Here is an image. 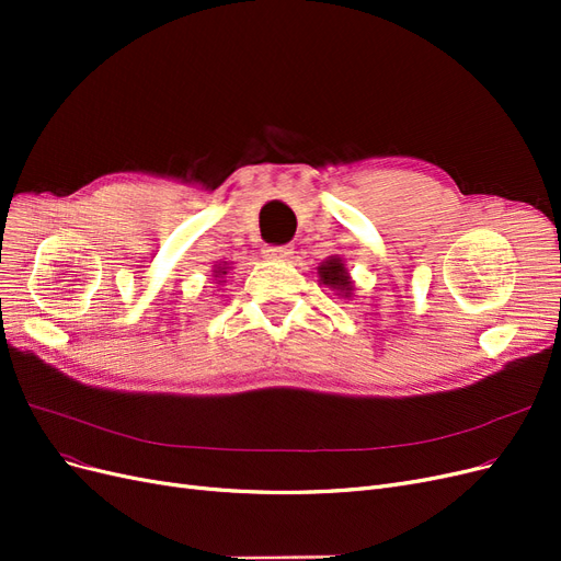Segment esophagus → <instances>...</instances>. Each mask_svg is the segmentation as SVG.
<instances>
[{
  "instance_id": "34e87169",
  "label": "esophagus",
  "mask_w": 561,
  "mask_h": 561,
  "mask_svg": "<svg viewBox=\"0 0 561 561\" xmlns=\"http://www.w3.org/2000/svg\"><path fill=\"white\" fill-rule=\"evenodd\" d=\"M290 248H287V245H268L266 250H264V254H266V257L268 260H278V262H285L287 257H290Z\"/></svg>"
}]
</instances>
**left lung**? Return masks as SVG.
I'll list each match as a JSON object with an SVG mask.
<instances>
[{"instance_id":"8db88e82","label":"left lung","mask_w":561,"mask_h":561,"mask_svg":"<svg viewBox=\"0 0 561 561\" xmlns=\"http://www.w3.org/2000/svg\"><path fill=\"white\" fill-rule=\"evenodd\" d=\"M318 276H320V283L332 287V290H336L342 297H351L353 293V280L348 276V268L346 264L342 262V257H328L325 262H322L318 266Z\"/></svg>"}]
</instances>
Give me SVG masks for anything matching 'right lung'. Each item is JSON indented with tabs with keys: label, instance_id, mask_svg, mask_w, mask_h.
I'll list each match as a JSON object with an SVG mask.
<instances>
[{
	"label": "right lung",
	"instance_id": "right-lung-1",
	"mask_svg": "<svg viewBox=\"0 0 561 561\" xmlns=\"http://www.w3.org/2000/svg\"><path fill=\"white\" fill-rule=\"evenodd\" d=\"M227 271H229L227 262H225V264H217V266H215V278H222V276H227ZM219 283H225V280H219Z\"/></svg>",
	"mask_w": 561,
	"mask_h": 561
}]
</instances>
